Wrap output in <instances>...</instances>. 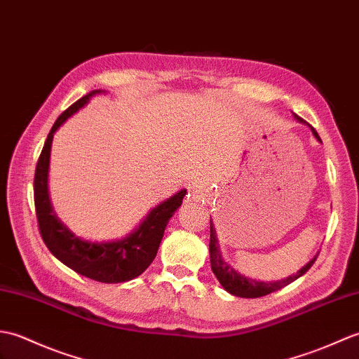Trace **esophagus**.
Wrapping results in <instances>:
<instances>
[{"instance_id":"obj_1","label":"esophagus","mask_w":359,"mask_h":359,"mask_svg":"<svg viewBox=\"0 0 359 359\" xmlns=\"http://www.w3.org/2000/svg\"><path fill=\"white\" fill-rule=\"evenodd\" d=\"M189 198L192 201H195V203H204V200H205V195L201 192V190H198V189H194L192 192L189 194Z\"/></svg>"}]
</instances>
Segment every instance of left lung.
I'll use <instances>...</instances> for the list:
<instances>
[{
	"label": "left lung",
	"instance_id": "obj_1",
	"mask_svg": "<svg viewBox=\"0 0 359 359\" xmlns=\"http://www.w3.org/2000/svg\"><path fill=\"white\" fill-rule=\"evenodd\" d=\"M294 119L299 123H306L304 119H301L298 115H294ZM312 129V133L315 135V138L321 142L320 135L316 133V130L313 127H310ZM209 252H210V266H212V272L217 276V280L219 281V284L224 287V290H227L230 294H235V297H240V298H259V297H264V294H269L272 292L280 290L285 285L293 283L294 280H298L299 276L304 275L307 270L313 266V262L318 258V253L315 257L310 259L304 267H301L297 273L289 275L287 278H281V280H276V281H259V280H252L249 276H244L240 272H236V270L227 264L222 258V253L219 250V243H218V238H217V230L213 227V222L210 219V243H209Z\"/></svg>",
	"mask_w": 359,
	"mask_h": 359
}]
</instances>
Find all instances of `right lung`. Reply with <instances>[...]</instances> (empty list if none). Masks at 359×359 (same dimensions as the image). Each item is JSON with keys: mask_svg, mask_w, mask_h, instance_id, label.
I'll return each instance as SVG.
<instances>
[{"mask_svg": "<svg viewBox=\"0 0 359 359\" xmlns=\"http://www.w3.org/2000/svg\"><path fill=\"white\" fill-rule=\"evenodd\" d=\"M100 93H106V90L100 89L87 93L55 121L36 163L34 196L39 232L53 257L75 270L76 273L90 280L116 284L133 280L152 264L164 236L167 222L182 204V198L186 196L187 190L181 189L180 192L155 205L130 233L119 240L101 243L87 241L69 230L53 212L49 196V164L53 135L72 115L84 107L92 97Z\"/></svg>", "mask_w": 359, "mask_h": 359, "instance_id": "obj_1", "label": "right lung"}]
</instances>
